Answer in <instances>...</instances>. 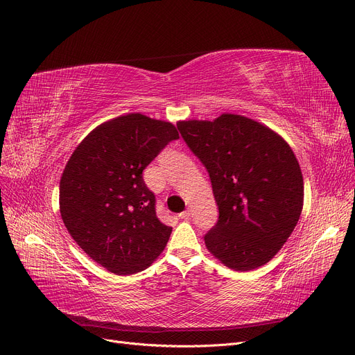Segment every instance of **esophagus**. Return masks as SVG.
I'll use <instances>...</instances> for the list:
<instances>
[{"mask_svg":"<svg viewBox=\"0 0 355 355\" xmlns=\"http://www.w3.org/2000/svg\"><path fill=\"white\" fill-rule=\"evenodd\" d=\"M191 216H193V214H191V209H185V211L181 212V214H180L178 217L182 218V220H190Z\"/></svg>","mask_w":355,"mask_h":355,"instance_id":"obj_1","label":"esophagus"}]
</instances>
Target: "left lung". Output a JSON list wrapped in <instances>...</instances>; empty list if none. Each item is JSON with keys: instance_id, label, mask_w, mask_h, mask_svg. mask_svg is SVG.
<instances>
[{"instance_id": "obj_1", "label": "left lung", "mask_w": 355, "mask_h": 355, "mask_svg": "<svg viewBox=\"0 0 355 355\" xmlns=\"http://www.w3.org/2000/svg\"><path fill=\"white\" fill-rule=\"evenodd\" d=\"M177 127L207 168L220 211L204 237L207 250L235 271L267 264L302 211L304 181L291 147L271 128L237 114Z\"/></svg>"}]
</instances>
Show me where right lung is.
Segmentation results:
<instances>
[{
	"label": "right lung",
	"instance_id": "add662e5",
	"mask_svg": "<svg viewBox=\"0 0 355 355\" xmlns=\"http://www.w3.org/2000/svg\"><path fill=\"white\" fill-rule=\"evenodd\" d=\"M177 128L139 112L94 128L69 157L60 181L61 218L94 261L116 275L146 270L173 228L155 214L143 171Z\"/></svg>",
	"mask_w": 355,
	"mask_h": 355
}]
</instances>
